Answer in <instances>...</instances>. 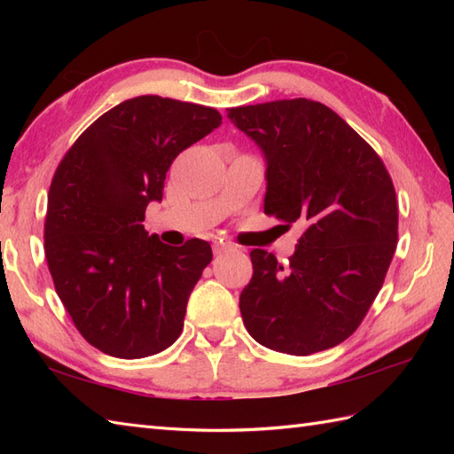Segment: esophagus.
I'll use <instances>...</instances> for the list:
<instances>
[{"label":"esophagus","instance_id":"esophagus-1","mask_svg":"<svg viewBox=\"0 0 454 454\" xmlns=\"http://www.w3.org/2000/svg\"><path fill=\"white\" fill-rule=\"evenodd\" d=\"M230 249H232V246H228V244H216V246H215V254H216V255H222V254L230 252Z\"/></svg>","mask_w":454,"mask_h":454}]
</instances>
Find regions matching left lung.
<instances>
[{
    "instance_id": "1",
    "label": "left lung",
    "mask_w": 454,
    "mask_h": 454,
    "mask_svg": "<svg viewBox=\"0 0 454 454\" xmlns=\"http://www.w3.org/2000/svg\"><path fill=\"white\" fill-rule=\"evenodd\" d=\"M265 158V215L301 222L288 263L254 249L239 294L257 343L288 355L340 345L369 312L396 252L398 202L369 144L325 105L281 99L228 111Z\"/></svg>"
}]
</instances>
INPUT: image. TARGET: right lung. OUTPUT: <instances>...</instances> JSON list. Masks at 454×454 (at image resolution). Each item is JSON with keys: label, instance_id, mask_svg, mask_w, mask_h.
<instances>
[{"label": "right lung", "instance_id": "right-lung-1", "mask_svg": "<svg viewBox=\"0 0 454 454\" xmlns=\"http://www.w3.org/2000/svg\"><path fill=\"white\" fill-rule=\"evenodd\" d=\"M222 124L216 109L160 95L119 103L58 166L44 222L56 293L78 332L119 359L156 355L177 340L187 301L212 249L173 247L144 230L179 153Z\"/></svg>", "mask_w": 454, "mask_h": 454}]
</instances>
